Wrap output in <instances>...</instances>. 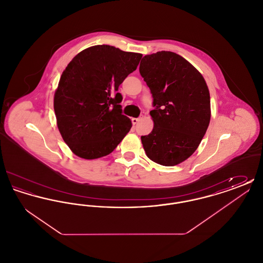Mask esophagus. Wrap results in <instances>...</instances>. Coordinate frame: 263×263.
<instances>
[{
	"label": "esophagus",
	"mask_w": 263,
	"mask_h": 263,
	"mask_svg": "<svg viewBox=\"0 0 263 263\" xmlns=\"http://www.w3.org/2000/svg\"><path fill=\"white\" fill-rule=\"evenodd\" d=\"M141 119H142V117H138V118H132V123L135 125V124H137L138 122H139Z\"/></svg>",
	"instance_id": "34e87169"
}]
</instances>
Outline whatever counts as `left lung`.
Instances as JSON below:
<instances>
[{
	"mask_svg": "<svg viewBox=\"0 0 263 263\" xmlns=\"http://www.w3.org/2000/svg\"><path fill=\"white\" fill-rule=\"evenodd\" d=\"M153 97V131L141 136L147 157L173 166L198 148L210 122V93L200 73L183 57L160 51L143 57L139 68Z\"/></svg>",
	"mask_w": 263,
	"mask_h": 263,
	"instance_id": "8db88e82",
	"label": "left lung"
}]
</instances>
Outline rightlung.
Wrapping results in <instances>:
<instances>
[{
	"instance_id": "1",
	"label": "right lung",
	"mask_w": 263,
	"mask_h": 263,
	"mask_svg": "<svg viewBox=\"0 0 263 263\" xmlns=\"http://www.w3.org/2000/svg\"><path fill=\"white\" fill-rule=\"evenodd\" d=\"M142 54L110 45H96L68 64L54 96V110L63 140L86 160L109 155L130 131L122 114L118 88L137 69Z\"/></svg>"
}]
</instances>
